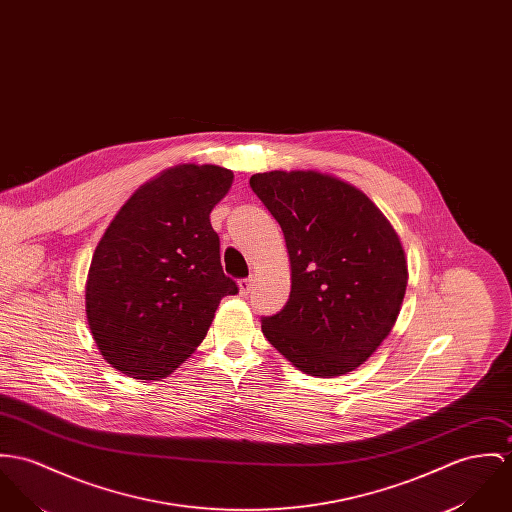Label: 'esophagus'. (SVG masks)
<instances>
[{
  "instance_id": "esophagus-1",
  "label": "esophagus",
  "mask_w": 512,
  "mask_h": 512,
  "mask_svg": "<svg viewBox=\"0 0 512 512\" xmlns=\"http://www.w3.org/2000/svg\"><path fill=\"white\" fill-rule=\"evenodd\" d=\"M238 289H240L242 295H248V293L254 289V279H240V281H238Z\"/></svg>"
}]
</instances>
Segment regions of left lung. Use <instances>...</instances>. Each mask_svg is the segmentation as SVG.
<instances>
[{"label":"left lung","mask_w":512,"mask_h":512,"mask_svg":"<svg viewBox=\"0 0 512 512\" xmlns=\"http://www.w3.org/2000/svg\"><path fill=\"white\" fill-rule=\"evenodd\" d=\"M250 187L278 221L291 264L289 299L264 317V336L301 372H354L403 305L399 234L362 189L326 172L274 170L254 174Z\"/></svg>","instance_id":"obj_1"}]
</instances>
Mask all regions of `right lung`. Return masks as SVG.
<instances>
[{"label":"right lung","instance_id":"right-lung-1","mask_svg":"<svg viewBox=\"0 0 512 512\" xmlns=\"http://www.w3.org/2000/svg\"><path fill=\"white\" fill-rule=\"evenodd\" d=\"M215 164L162 170L127 199L93 252L86 315L101 356L121 373L164 379L195 352L225 295L213 207L233 186Z\"/></svg>","mask_w":512,"mask_h":512}]
</instances>
